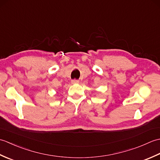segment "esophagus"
<instances>
[{"label": "esophagus", "mask_w": 160, "mask_h": 160, "mask_svg": "<svg viewBox=\"0 0 160 160\" xmlns=\"http://www.w3.org/2000/svg\"><path fill=\"white\" fill-rule=\"evenodd\" d=\"M78 82H79V80H71V83H72V84H77Z\"/></svg>", "instance_id": "esophagus-1"}]
</instances>
